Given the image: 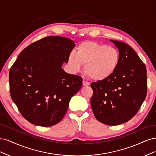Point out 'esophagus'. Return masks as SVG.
I'll return each instance as SVG.
<instances>
[{
    "label": "esophagus",
    "instance_id": "1",
    "mask_svg": "<svg viewBox=\"0 0 156 156\" xmlns=\"http://www.w3.org/2000/svg\"><path fill=\"white\" fill-rule=\"evenodd\" d=\"M82 83H83V85H84V86H85V85H89V83L86 82V81H85V80H83Z\"/></svg>",
    "mask_w": 156,
    "mask_h": 156
}]
</instances>
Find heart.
Returning a JSON list of instances; mask_svg holds the SVG:
<instances>
[{"mask_svg": "<svg viewBox=\"0 0 156 156\" xmlns=\"http://www.w3.org/2000/svg\"><path fill=\"white\" fill-rule=\"evenodd\" d=\"M119 62L120 54L116 48L91 41L80 44L76 53L71 52L68 58L73 71H80L83 64H85V74L95 81H102L111 76Z\"/></svg>", "mask_w": 156, "mask_h": 156, "instance_id": "b5f03b06", "label": "heart"}]
</instances>
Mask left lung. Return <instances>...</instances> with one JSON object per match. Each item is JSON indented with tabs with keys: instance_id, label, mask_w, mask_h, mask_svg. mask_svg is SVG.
<instances>
[{
	"instance_id": "left-lung-1",
	"label": "left lung",
	"mask_w": 156,
	"mask_h": 156,
	"mask_svg": "<svg viewBox=\"0 0 156 156\" xmlns=\"http://www.w3.org/2000/svg\"><path fill=\"white\" fill-rule=\"evenodd\" d=\"M110 41L119 49V64L109 78L91 84V105L98 121L116 126L132 119L141 106L147 93V69L128 44Z\"/></svg>"
}]
</instances>
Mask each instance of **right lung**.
<instances>
[{"label":"right lung","mask_w":156,"mask_h":156,"mask_svg":"<svg viewBox=\"0 0 156 156\" xmlns=\"http://www.w3.org/2000/svg\"><path fill=\"white\" fill-rule=\"evenodd\" d=\"M74 47L69 38L46 37L25 48L13 64L9 73L11 97L28 122L51 126L66 113L82 85V77L62 69Z\"/></svg>","instance_id":"add662e5"}]
</instances>
